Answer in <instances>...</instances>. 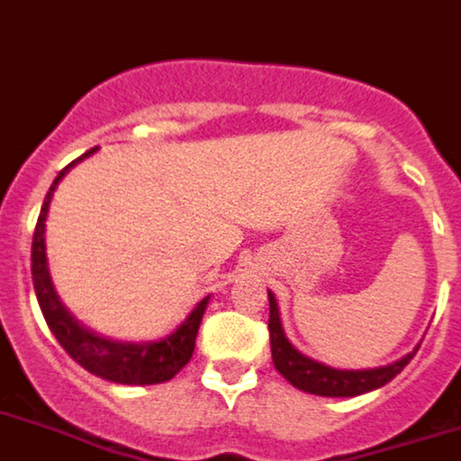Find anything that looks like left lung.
Wrapping results in <instances>:
<instances>
[{
  "instance_id": "left-lung-1",
  "label": "left lung",
  "mask_w": 461,
  "mask_h": 461,
  "mask_svg": "<svg viewBox=\"0 0 461 461\" xmlns=\"http://www.w3.org/2000/svg\"><path fill=\"white\" fill-rule=\"evenodd\" d=\"M267 300H270V321H267V330H270V348H272V362H275L276 372L286 378L291 385L297 390H304L309 394H321V397H356V394L372 393V390L381 388L385 383L393 381L402 369L411 362L415 351L420 346H415L409 356L399 357L393 365L374 369H335L328 367L323 362H316L312 357L303 356L300 351L293 348L291 341L284 335L279 319V307L270 291H267Z\"/></svg>"
}]
</instances>
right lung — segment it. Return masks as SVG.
Returning a JSON list of instances; mask_svg holds the SVG:
<instances>
[{"instance_id":"right-lung-1","label":"right lung","mask_w":461,"mask_h":461,"mask_svg":"<svg viewBox=\"0 0 461 461\" xmlns=\"http://www.w3.org/2000/svg\"><path fill=\"white\" fill-rule=\"evenodd\" d=\"M94 152H96V148H92L83 157L71 161L67 168L59 170V175L50 185L46 201H43V207H41L39 221H36L34 228V242H32V279H34L36 300H39L43 319H46L55 339L89 374H96V376L105 378V381L124 383V385H154V383L170 381L194 356L195 335H198V328H201L203 313H205L207 303H210V295L203 297L201 303L194 307V312L182 321L180 328L170 332L168 337L158 341L129 344V341L105 339V337L94 335L92 330L83 328L68 313V309L57 297L55 286H52L46 258L48 207H50L52 194H55L57 185H59L64 175L78 161H83V158H87Z\"/></svg>"}]
</instances>
